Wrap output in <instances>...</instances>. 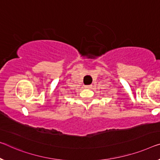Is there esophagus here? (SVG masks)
<instances>
[{
    "instance_id": "obj_1",
    "label": "esophagus",
    "mask_w": 160,
    "mask_h": 160,
    "mask_svg": "<svg viewBox=\"0 0 160 160\" xmlns=\"http://www.w3.org/2000/svg\"><path fill=\"white\" fill-rule=\"evenodd\" d=\"M84 87L86 88H91L92 87V85H86V86H84Z\"/></svg>"
}]
</instances>
